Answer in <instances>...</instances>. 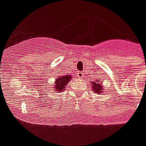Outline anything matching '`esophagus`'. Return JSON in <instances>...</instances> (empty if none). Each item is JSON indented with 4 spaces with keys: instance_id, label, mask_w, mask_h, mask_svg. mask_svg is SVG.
Returning a JSON list of instances; mask_svg holds the SVG:
<instances>
[{
    "instance_id": "esophagus-1",
    "label": "esophagus",
    "mask_w": 146,
    "mask_h": 146,
    "mask_svg": "<svg viewBox=\"0 0 146 146\" xmlns=\"http://www.w3.org/2000/svg\"><path fill=\"white\" fill-rule=\"evenodd\" d=\"M83 75H84V74H83L82 72H79V73H78V76L80 78H82V76H83Z\"/></svg>"
}]
</instances>
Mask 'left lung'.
Here are the masks:
<instances>
[{
  "label": "left lung",
  "mask_w": 146,
  "mask_h": 146,
  "mask_svg": "<svg viewBox=\"0 0 146 146\" xmlns=\"http://www.w3.org/2000/svg\"><path fill=\"white\" fill-rule=\"evenodd\" d=\"M91 86L92 87V90H93V92H95L96 93H102V90H103V86H102V83L98 82V81L93 82H92Z\"/></svg>",
  "instance_id": "left-lung-1"
}]
</instances>
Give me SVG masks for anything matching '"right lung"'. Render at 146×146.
<instances>
[{
    "instance_id": "1",
    "label": "right lung",
    "mask_w": 146,
    "mask_h": 146,
    "mask_svg": "<svg viewBox=\"0 0 146 146\" xmlns=\"http://www.w3.org/2000/svg\"><path fill=\"white\" fill-rule=\"evenodd\" d=\"M71 76L69 75L62 76H58L56 81L54 82V86L53 87V89H54L57 92H62V91H64L65 89V86L68 84V82H70V80H71Z\"/></svg>"
}]
</instances>
